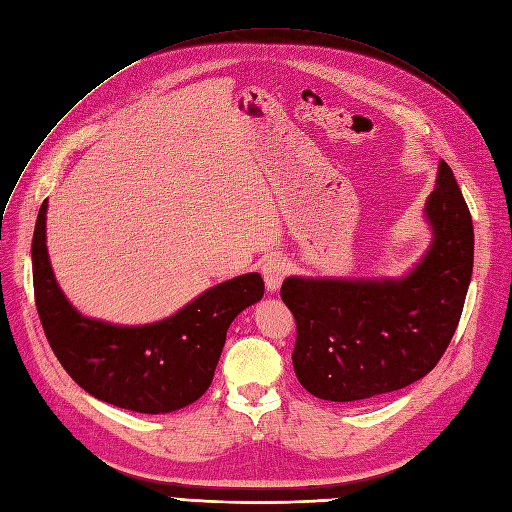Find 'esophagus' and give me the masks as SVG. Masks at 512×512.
<instances>
[{"mask_svg": "<svg viewBox=\"0 0 512 512\" xmlns=\"http://www.w3.org/2000/svg\"><path fill=\"white\" fill-rule=\"evenodd\" d=\"M288 271H290V265L284 258H269V260L262 262L260 273H262V277H265L267 290L273 292V290L280 288L282 282H284V277L288 275Z\"/></svg>", "mask_w": 512, "mask_h": 512, "instance_id": "esophagus-1", "label": "esophagus"}]
</instances>
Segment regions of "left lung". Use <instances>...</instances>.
Returning a JSON list of instances; mask_svg holds the SVG:
<instances>
[{
  "mask_svg": "<svg viewBox=\"0 0 512 512\" xmlns=\"http://www.w3.org/2000/svg\"><path fill=\"white\" fill-rule=\"evenodd\" d=\"M425 220L431 245L404 277H286L282 299L297 320L292 365L305 391L359 401L404 389L438 365L474 265L472 215L444 160Z\"/></svg>",
  "mask_w": 512,
  "mask_h": 512,
  "instance_id": "obj_1",
  "label": "left lung"
}]
</instances>
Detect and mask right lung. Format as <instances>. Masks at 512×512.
<instances>
[{"label":"right lung","mask_w":512,"mask_h":512,"mask_svg":"<svg viewBox=\"0 0 512 512\" xmlns=\"http://www.w3.org/2000/svg\"><path fill=\"white\" fill-rule=\"evenodd\" d=\"M46 207L44 200L32 241L36 307L70 378L106 404L143 414L175 412L203 397L230 322L265 294L260 273L232 277L151 324L126 327L87 318L55 280L46 250Z\"/></svg>","instance_id":"right-lung-1"}]
</instances>
